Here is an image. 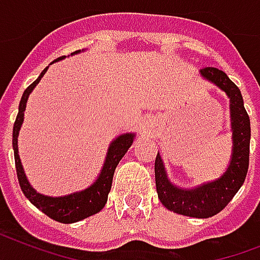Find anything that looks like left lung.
<instances>
[{
    "label": "left lung",
    "instance_id": "obj_1",
    "mask_svg": "<svg viewBox=\"0 0 260 260\" xmlns=\"http://www.w3.org/2000/svg\"><path fill=\"white\" fill-rule=\"evenodd\" d=\"M199 73L229 98L231 128H232V154L229 166L222 176L206 182L194 188H180L170 182L160 153L154 161V176L158 199L171 212L195 218H209L220 213L236 192L240 190L247 176L249 164V116L244 108L240 89L236 84L217 68H203Z\"/></svg>",
    "mask_w": 260,
    "mask_h": 260
}]
</instances>
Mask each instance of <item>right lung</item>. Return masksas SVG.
Returning a JSON list of instances; mask_svg holds the SVG:
<instances>
[{
	"label": "right lung",
	"instance_id": "add662e5",
	"mask_svg": "<svg viewBox=\"0 0 260 260\" xmlns=\"http://www.w3.org/2000/svg\"><path fill=\"white\" fill-rule=\"evenodd\" d=\"M77 53H80V50L74 51L72 55ZM63 58L65 57L58 58L54 62H58L59 59H63ZM54 62H51V63H54ZM47 69L48 66L40 73L39 77L36 78L35 81L24 90L21 100H20L19 114L16 116L15 124H13V140H12L13 152H15L16 172H17L20 187H21L24 195L29 199V202L32 205H35L46 216L58 221V222L72 224V222L84 220L86 217L93 216L106 206L108 192L111 190L112 178H114L116 166L119 164V161L126 154L128 148L132 146L136 134L134 133L120 134L119 137H116L115 140L112 141L110 144V148H108L106 161L103 164L102 172L98 176V179L94 180L93 184L88 187V188L78 191V192H73V194L63 195V197H48V195L39 194L29 184L27 176H25V172H24L23 166H21V160H20L19 156V146H17V137H19V132L21 128V124H23L24 111H25V107H27L28 96L34 90V88L39 84V81L42 80L44 73L47 72Z\"/></svg>",
	"mask_w": 260,
	"mask_h": 260
}]
</instances>
